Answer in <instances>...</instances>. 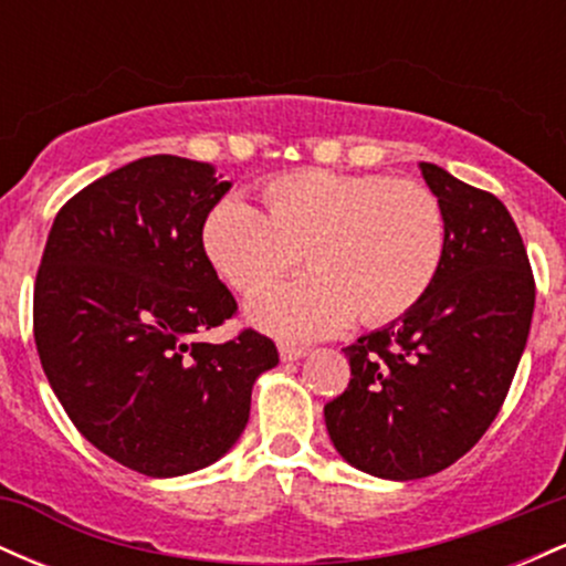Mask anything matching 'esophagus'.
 I'll return each mask as SVG.
<instances>
[{"label":"esophagus","mask_w":566,"mask_h":566,"mask_svg":"<svg viewBox=\"0 0 566 566\" xmlns=\"http://www.w3.org/2000/svg\"><path fill=\"white\" fill-rule=\"evenodd\" d=\"M305 354H308V348L292 346V343H282V346H279V356H282V361H301Z\"/></svg>","instance_id":"1"}]
</instances>
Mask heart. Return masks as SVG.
Segmentation results:
<instances>
[{
  "instance_id": "heart-1",
  "label": "heart",
  "mask_w": 566,
  "mask_h": 566,
  "mask_svg": "<svg viewBox=\"0 0 566 566\" xmlns=\"http://www.w3.org/2000/svg\"><path fill=\"white\" fill-rule=\"evenodd\" d=\"M265 210L229 197L201 223V250L233 290L258 292L303 250L311 274L252 297L247 316L282 340L333 335L359 316L391 322L437 279L447 218L426 186L386 175L303 170L263 188Z\"/></svg>"
}]
</instances>
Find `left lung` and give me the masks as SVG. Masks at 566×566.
I'll use <instances>...</instances> for the list:
<instances>
[{"label": "left lung", "instance_id": "obj_1", "mask_svg": "<svg viewBox=\"0 0 566 566\" xmlns=\"http://www.w3.org/2000/svg\"><path fill=\"white\" fill-rule=\"evenodd\" d=\"M447 218L423 301L343 348L350 382L324 407L335 450L391 482L444 471L484 437L527 346L535 279L522 233L492 193L423 161Z\"/></svg>", "mask_w": 566, "mask_h": 566}]
</instances>
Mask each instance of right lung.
<instances>
[{"label":"right lung","instance_id":"obj_1","mask_svg":"<svg viewBox=\"0 0 566 566\" xmlns=\"http://www.w3.org/2000/svg\"><path fill=\"white\" fill-rule=\"evenodd\" d=\"M231 180L212 165L146 157L63 205L34 287V340L71 423L103 454L154 479L207 469L237 444L276 346L197 335L237 301L201 250V223Z\"/></svg>","mask_w":566,"mask_h":566}]
</instances>
